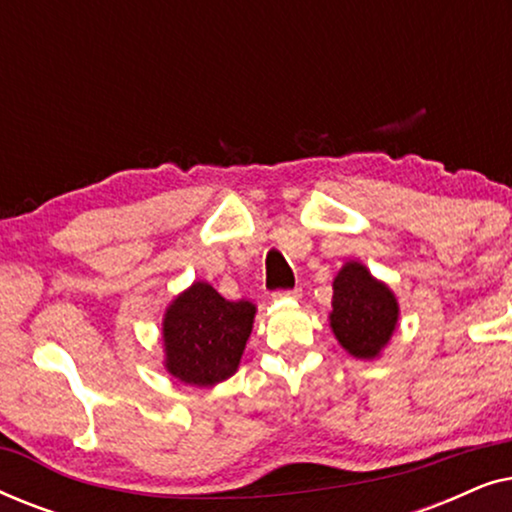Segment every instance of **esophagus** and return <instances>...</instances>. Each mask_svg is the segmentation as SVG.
<instances>
[{"instance_id": "esophagus-1", "label": "esophagus", "mask_w": 512, "mask_h": 512, "mask_svg": "<svg viewBox=\"0 0 512 512\" xmlns=\"http://www.w3.org/2000/svg\"><path fill=\"white\" fill-rule=\"evenodd\" d=\"M303 296V291L300 289H291V291H275L272 293V300H284V298H300Z\"/></svg>"}]
</instances>
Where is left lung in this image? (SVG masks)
<instances>
[{"mask_svg":"<svg viewBox=\"0 0 512 512\" xmlns=\"http://www.w3.org/2000/svg\"><path fill=\"white\" fill-rule=\"evenodd\" d=\"M401 317L396 293L370 275L361 261H347L333 279L328 326L349 356L373 361L389 345Z\"/></svg>","mask_w":512,"mask_h":512,"instance_id":"left-lung-1","label":"left lung"}]
</instances>
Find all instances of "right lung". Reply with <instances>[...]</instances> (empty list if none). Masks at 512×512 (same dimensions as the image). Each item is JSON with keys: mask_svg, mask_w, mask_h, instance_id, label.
Returning a JSON list of instances; mask_svg holds the SVG:
<instances>
[{"mask_svg": "<svg viewBox=\"0 0 512 512\" xmlns=\"http://www.w3.org/2000/svg\"><path fill=\"white\" fill-rule=\"evenodd\" d=\"M256 305L226 300L212 284L193 282L163 314V366L191 387H214L240 368Z\"/></svg>", "mask_w": 512, "mask_h": 512, "instance_id": "add662e5", "label": "right lung"}]
</instances>
